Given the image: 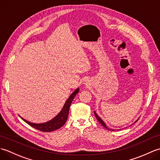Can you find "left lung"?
Listing matches in <instances>:
<instances>
[{"label": "left lung", "instance_id": "left-lung-1", "mask_svg": "<svg viewBox=\"0 0 160 160\" xmlns=\"http://www.w3.org/2000/svg\"><path fill=\"white\" fill-rule=\"evenodd\" d=\"M94 114H95V115H96V118H97V120H98V121H99L100 123L102 125L104 128H106L107 129H108V130H110V131H113V129H111V128H108V127H107V125L105 124V123H104V121H103L102 120V119H101V118H100L99 116H98V115H97V113H96V111H94ZM138 120H139V118H138ZM138 120H137L135 121V122H137ZM135 122H134V123H135Z\"/></svg>", "mask_w": 160, "mask_h": 160}]
</instances>
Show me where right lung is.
I'll use <instances>...</instances> for the list:
<instances>
[{
  "label": "right lung",
  "mask_w": 160,
  "mask_h": 160,
  "mask_svg": "<svg viewBox=\"0 0 160 160\" xmlns=\"http://www.w3.org/2000/svg\"><path fill=\"white\" fill-rule=\"evenodd\" d=\"M78 92H79V88H77V89L71 94V96L69 97V98L67 100L62 108V110L60 111V113L58 114L56 117H54L53 119H52V120L48 122H44V123L41 124H36L26 120L21 117L20 118H21L22 120L25 121L27 124H28L29 125L31 126V127L37 129V130L38 131L42 132H51L56 131L57 129L62 127V126L65 124L68 118V115H69V107L71 106V104L72 102L73 98L76 96V94Z\"/></svg>",
  "instance_id": "obj_1"
}]
</instances>
